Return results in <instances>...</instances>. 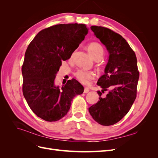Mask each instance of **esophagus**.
<instances>
[{
  "mask_svg": "<svg viewBox=\"0 0 158 158\" xmlns=\"http://www.w3.org/2000/svg\"><path fill=\"white\" fill-rule=\"evenodd\" d=\"M89 92V89H88V88H84V94H87V93H88Z\"/></svg>",
  "mask_w": 158,
  "mask_h": 158,
  "instance_id": "esophagus-1",
  "label": "esophagus"
}]
</instances>
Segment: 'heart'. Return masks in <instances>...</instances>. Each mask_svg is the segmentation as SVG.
Returning a JSON list of instances; mask_svg holds the SVG:
<instances>
[{
  "instance_id": "1",
  "label": "heart",
  "mask_w": 158,
  "mask_h": 158,
  "mask_svg": "<svg viewBox=\"0 0 158 158\" xmlns=\"http://www.w3.org/2000/svg\"><path fill=\"white\" fill-rule=\"evenodd\" d=\"M88 52L92 56L94 60L102 59L104 50L103 47L100 45L99 43L92 42L87 47ZM94 73L91 71H85L83 70H79L75 73V76L80 82L84 84H87L89 83V80L94 77Z\"/></svg>"
}]
</instances>
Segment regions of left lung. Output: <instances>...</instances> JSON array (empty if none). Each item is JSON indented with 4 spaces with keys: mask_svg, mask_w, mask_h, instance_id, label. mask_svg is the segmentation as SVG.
Segmentation results:
<instances>
[{
    "mask_svg": "<svg viewBox=\"0 0 158 158\" xmlns=\"http://www.w3.org/2000/svg\"><path fill=\"white\" fill-rule=\"evenodd\" d=\"M90 28L109 52L104 74L97 84L103 89L102 92L107 88L111 90L105 97H99L98 103L89 108V112L100 125H113L126 115L136 98L139 78L136 56L121 35L102 26ZM102 92H98L100 96Z\"/></svg>",
    "mask_w": 158,
    "mask_h": 158,
    "instance_id": "left-lung-1",
    "label": "left lung"
}]
</instances>
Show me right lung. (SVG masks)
<instances>
[{"label":"right lung","mask_w":158,"mask_h":158,"mask_svg":"<svg viewBox=\"0 0 158 158\" xmlns=\"http://www.w3.org/2000/svg\"><path fill=\"white\" fill-rule=\"evenodd\" d=\"M85 24H58L40 31L28 45L22 68L23 94L37 117L49 122L64 117L72 99L84 92L74 78L61 88L55 84L62 61L70 58L88 34Z\"/></svg>","instance_id":"1"}]
</instances>
